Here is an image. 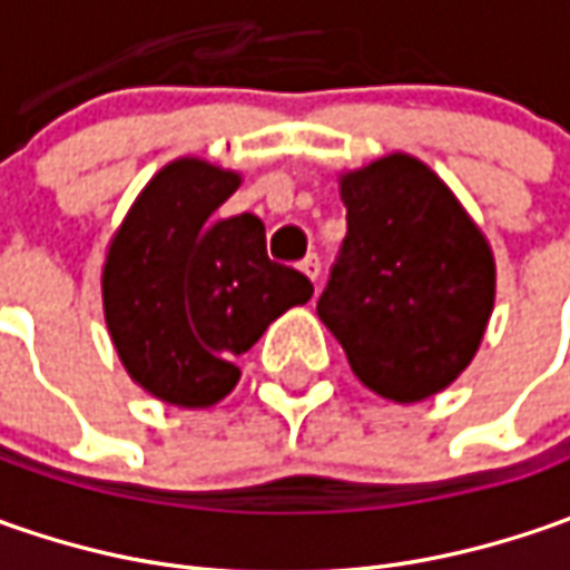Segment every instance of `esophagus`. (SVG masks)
<instances>
[{
    "label": "esophagus",
    "mask_w": 570,
    "mask_h": 570,
    "mask_svg": "<svg viewBox=\"0 0 570 570\" xmlns=\"http://www.w3.org/2000/svg\"><path fill=\"white\" fill-rule=\"evenodd\" d=\"M301 273L307 275L311 282H317V278H320V256H317V253H307V256L301 259Z\"/></svg>",
    "instance_id": "34e87169"
}]
</instances>
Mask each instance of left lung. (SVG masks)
<instances>
[{"label": "left lung", "mask_w": 570, "mask_h": 570, "mask_svg": "<svg viewBox=\"0 0 570 570\" xmlns=\"http://www.w3.org/2000/svg\"><path fill=\"white\" fill-rule=\"evenodd\" d=\"M345 240L317 301L364 386L419 403L472 362L494 304V259L434 170L409 155L342 177Z\"/></svg>", "instance_id": "obj_1"}]
</instances>
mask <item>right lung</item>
<instances>
[{
	"label": "right lung",
	"instance_id": "1",
	"mask_svg": "<svg viewBox=\"0 0 570 570\" xmlns=\"http://www.w3.org/2000/svg\"><path fill=\"white\" fill-rule=\"evenodd\" d=\"M240 177L196 158L142 189L104 266V317L132 381L170 405H212L240 377L234 358L314 285L266 253L263 222L215 208Z\"/></svg>",
	"mask_w": 570,
	"mask_h": 570
}]
</instances>
